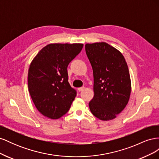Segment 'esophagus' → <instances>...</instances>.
<instances>
[{
    "label": "esophagus",
    "instance_id": "34e87169",
    "mask_svg": "<svg viewBox=\"0 0 159 159\" xmlns=\"http://www.w3.org/2000/svg\"><path fill=\"white\" fill-rule=\"evenodd\" d=\"M84 89H85V88L84 87H82V88H78V90L80 91H82L83 90H84Z\"/></svg>",
    "mask_w": 159,
    "mask_h": 159
}]
</instances>
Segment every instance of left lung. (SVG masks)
Here are the masks:
<instances>
[{
  "mask_svg": "<svg viewBox=\"0 0 159 159\" xmlns=\"http://www.w3.org/2000/svg\"><path fill=\"white\" fill-rule=\"evenodd\" d=\"M93 73V98L91 112L102 121L116 118L126 107L131 92V81L124 56L106 42L85 45Z\"/></svg>",
  "mask_w": 159,
  "mask_h": 159,
  "instance_id": "left-lung-1",
  "label": "left lung"
}]
</instances>
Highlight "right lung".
<instances>
[{
  "label": "right lung",
  "instance_id": "add662e5",
  "mask_svg": "<svg viewBox=\"0 0 159 159\" xmlns=\"http://www.w3.org/2000/svg\"><path fill=\"white\" fill-rule=\"evenodd\" d=\"M83 46L80 43L49 44L31 61L28 91L36 109L44 116L57 119L70 109L76 91L68 82L67 68Z\"/></svg>",
  "mask_w": 159,
  "mask_h": 159
}]
</instances>
